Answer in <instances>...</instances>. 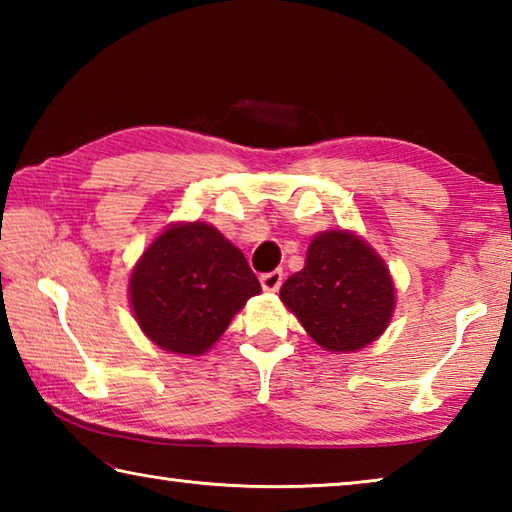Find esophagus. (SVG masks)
Here are the masks:
<instances>
[{
	"label": "esophagus",
	"mask_w": 512,
	"mask_h": 512,
	"mask_svg": "<svg viewBox=\"0 0 512 512\" xmlns=\"http://www.w3.org/2000/svg\"><path fill=\"white\" fill-rule=\"evenodd\" d=\"M282 280H284L282 271H271V273H264L262 277H259V282H262L264 291H277L282 287Z\"/></svg>",
	"instance_id": "34e87169"
}]
</instances>
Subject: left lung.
Instances as JSON below:
<instances>
[{
  "instance_id": "left-lung-1",
  "label": "left lung",
  "mask_w": 512,
  "mask_h": 512,
  "mask_svg": "<svg viewBox=\"0 0 512 512\" xmlns=\"http://www.w3.org/2000/svg\"><path fill=\"white\" fill-rule=\"evenodd\" d=\"M280 298L318 345L350 352L384 332L393 316L395 287L366 241L332 230L311 241L305 268L282 284Z\"/></svg>"
}]
</instances>
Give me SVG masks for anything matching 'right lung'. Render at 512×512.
<instances>
[{
  "label": "right lung",
  "instance_id": "1",
  "mask_svg": "<svg viewBox=\"0 0 512 512\" xmlns=\"http://www.w3.org/2000/svg\"><path fill=\"white\" fill-rule=\"evenodd\" d=\"M259 291L244 253L201 221L164 230L131 275L142 332L176 354H203Z\"/></svg>",
  "mask_w": 512,
  "mask_h": 512
}]
</instances>
